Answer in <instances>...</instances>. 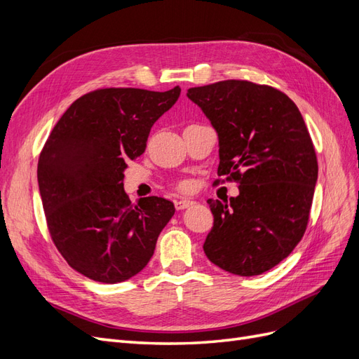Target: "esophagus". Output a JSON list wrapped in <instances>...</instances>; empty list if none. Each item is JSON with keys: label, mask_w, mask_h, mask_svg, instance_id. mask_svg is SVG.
Returning <instances> with one entry per match:
<instances>
[{"label": "esophagus", "mask_w": 359, "mask_h": 359, "mask_svg": "<svg viewBox=\"0 0 359 359\" xmlns=\"http://www.w3.org/2000/svg\"><path fill=\"white\" fill-rule=\"evenodd\" d=\"M191 205H194V202L190 201V199H180V201H175V208H177V210H186V208H189V206H191Z\"/></svg>", "instance_id": "34e87169"}]
</instances>
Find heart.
<instances>
[{"label":"heart","instance_id":"b5f03b06","mask_svg":"<svg viewBox=\"0 0 359 359\" xmlns=\"http://www.w3.org/2000/svg\"><path fill=\"white\" fill-rule=\"evenodd\" d=\"M181 189H186V184H181V186H180Z\"/></svg>","mask_w":359,"mask_h":359}]
</instances>
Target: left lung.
<instances>
[{"mask_svg":"<svg viewBox=\"0 0 359 359\" xmlns=\"http://www.w3.org/2000/svg\"><path fill=\"white\" fill-rule=\"evenodd\" d=\"M187 97L219 135L217 175L240 184L229 202L208 201L214 226L203 252L227 273L262 274L286 259L307 229L318 181L307 126L297 104L268 85L231 79L194 86Z\"/></svg>","mask_w":359,"mask_h":359,"instance_id":"1","label":"left lung"}]
</instances>
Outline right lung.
I'll list each match as a JSON object with an SVG mask.
<instances>
[{
  "label": "right lung",
  "instance_id": "add662e5",
  "mask_svg": "<svg viewBox=\"0 0 359 359\" xmlns=\"http://www.w3.org/2000/svg\"><path fill=\"white\" fill-rule=\"evenodd\" d=\"M180 86L157 93L102 88L74 100L43 147L37 180L48 229L67 264L94 281L119 283L142 271L175 206L124 191L128 160L175 104Z\"/></svg>",
  "mask_w": 359,
  "mask_h": 359
}]
</instances>
